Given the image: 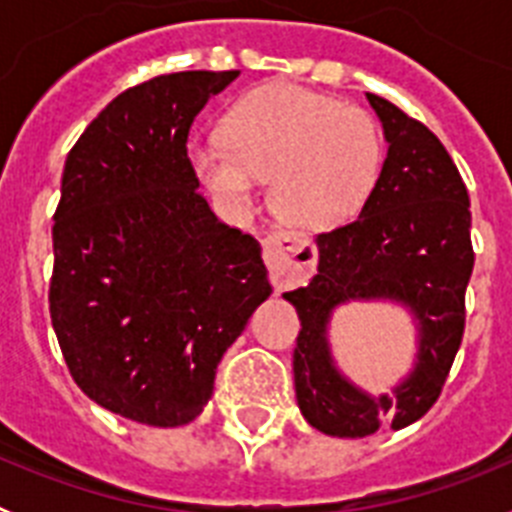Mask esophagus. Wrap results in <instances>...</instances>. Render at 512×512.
Returning a JSON list of instances; mask_svg holds the SVG:
<instances>
[{"label": "esophagus", "mask_w": 512, "mask_h": 512, "mask_svg": "<svg viewBox=\"0 0 512 512\" xmlns=\"http://www.w3.org/2000/svg\"><path fill=\"white\" fill-rule=\"evenodd\" d=\"M264 259L269 264L271 282L277 289H282L312 274L318 251L302 235L277 230L264 238Z\"/></svg>", "instance_id": "34e87169"}]
</instances>
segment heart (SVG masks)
Returning <instances> with one entry per match:
<instances>
[{
  "label": "heart",
  "mask_w": 512,
  "mask_h": 512,
  "mask_svg": "<svg viewBox=\"0 0 512 512\" xmlns=\"http://www.w3.org/2000/svg\"><path fill=\"white\" fill-rule=\"evenodd\" d=\"M220 138L189 146L194 174L220 207L243 215L261 179H271L279 217L310 230L354 217L384 158L369 112L297 84H264L243 94L223 117Z\"/></svg>",
  "instance_id": "heart-1"
}]
</instances>
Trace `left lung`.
Here are the masks:
<instances>
[{
	"instance_id": "left-lung-1",
	"label": "left lung",
	"mask_w": 512,
	"mask_h": 512,
	"mask_svg": "<svg viewBox=\"0 0 512 512\" xmlns=\"http://www.w3.org/2000/svg\"><path fill=\"white\" fill-rule=\"evenodd\" d=\"M390 143L359 217L320 233L318 274L284 300L300 315L295 346L297 405L328 436L364 438L395 431L433 408L464 336V295L474 269L469 192L441 140L423 122L366 94ZM351 299H392L419 323L414 372L392 396L372 398L337 372L327 323Z\"/></svg>"
}]
</instances>
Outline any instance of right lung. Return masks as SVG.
<instances>
[{
  "label": "right lung",
  "instance_id": "add662e5",
  "mask_svg": "<svg viewBox=\"0 0 512 512\" xmlns=\"http://www.w3.org/2000/svg\"><path fill=\"white\" fill-rule=\"evenodd\" d=\"M235 76L179 71L125 89L63 166L51 323L81 392L135 423L197 418L271 295L259 241L217 220L187 156L194 117Z\"/></svg>",
  "mask_w": 512,
  "mask_h": 512
}]
</instances>
